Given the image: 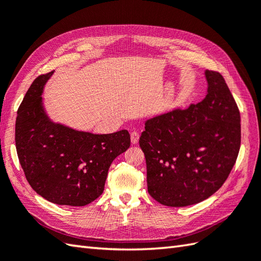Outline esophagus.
<instances>
[{
    "instance_id": "34e87169",
    "label": "esophagus",
    "mask_w": 261,
    "mask_h": 261,
    "mask_svg": "<svg viewBox=\"0 0 261 261\" xmlns=\"http://www.w3.org/2000/svg\"><path fill=\"white\" fill-rule=\"evenodd\" d=\"M139 138H140V136H139V134H138L137 131H132L131 132V142L134 143V145H136V143L139 142Z\"/></svg>"
}]
</instances>
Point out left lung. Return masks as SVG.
Masks as SVG:
<instances>
[{"mask_svg": "<svg viewBox=\"0 0 261 261\" xmlns=\"http://www.w3.org/2000/svg\"><path fill=\"white\" fill-rule=\"evenodd\" d=\"M205 77L207 94L201 102L147 120L140 137L148 192L166 206H188L213 195L240 150L234 98L218 71L205 70Z\"/></svg>", "mask_w": 261, "mask_h": 261, "instance_id": "8db88e82", "label": "left lung"}]
</instances>
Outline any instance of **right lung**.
I'll return each mask as SVG.
<instances>
[{
  "label": "right lung",
  "instance_id": "right-lung-1",
  "mask_svg": "<svg viewBox=\"0 0 261 261\" xmlns=\"http://www.w3.org/2000/svg\"><path fill=\"white\" fill-rule=\"evenodd\" d=\"M53 73L38 76L20 104L16 152L39 195L58 205L84 206L103 193L110 166L130 147V135L126 130L94 135L53 122L41 97Z\"/></svg>",
  "mask_w": 261,
  "mask_h": 261
}]
</instances>
